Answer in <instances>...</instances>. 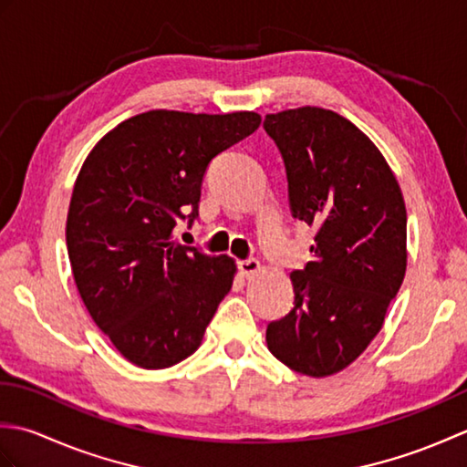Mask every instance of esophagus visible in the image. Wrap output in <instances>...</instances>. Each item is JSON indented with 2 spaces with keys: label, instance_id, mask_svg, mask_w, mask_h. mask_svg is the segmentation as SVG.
<instances>
[{
  "label": "esophagus",
  "instance_id": "obj_1",
  "mask_svg": "<svg viewBox=\"0 0 467 467\" xmlns=\"http://www.w3.org/2000/svg\"><path fill=\"white\" fill-rule=\"evenodd\" d=\"M239 271L241 275L244 276V279H251V276L254 273L261 271V263L256 259H244V261H239Z\"/></svg>",
  "mask_w": 467,
  "mask_h": 467
}]
</instances>
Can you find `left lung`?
<instances>
[{"label": "left lung", "mask_w": 467, "mask_h": 467, "mask_svg": "<svg viewBox=\"0 0 467 467\" xmlns=\"http://www.w3.org/2000/svg\"><path fill=\"white\" fill-rule=\"evenodd\" d=\"M293 218L313 226V261L293 271L295 306L266 327L269 351L309 377L345 369L381 331L408 266V213L383 154L323 108L269 114Z\"/></svg>", "instance_id": "1"}]
</instances>
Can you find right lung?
Wrapping results in <instances>:
<instances>
[{"mask_svg": "<svg viewBox=\"0 0 467 467\" xmlns=\"http://www.w3.org/2000/svg\"><path fill=\"white\" fill-rule=\"evenodd\" d=\"M261 126L254 112L150 110L128 118L88 154L66 223L88 313L128 361L164 369L192 355L231 291V256L181 244L214 156Z\"/></svg>", "mask_w": 467, "mask_h": 467, "instance_id": "1", "label": "right lung"}]
</instances>
